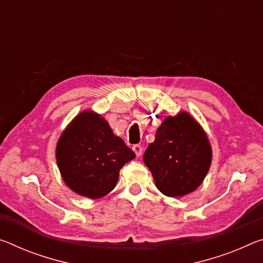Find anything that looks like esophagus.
<instances>
[{"instance_id": "esophagus-1", "label": "esophagus", "mask_w": 263, "mask_h": 263, "mask_svg": "<svg viewBox=\"0 0 263 263\" xmlns=\"http://www.w3.org/2000/svg\"><path fill=\"white\" fill-rule=\"evenodd\" d=\"M132 148H133V151H135L137 157H140L141 154H143V147H141L140 145H135Z\"/></svg>"}]
</instances>
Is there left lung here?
Here are the masks:
<instances>
[{
	"label": "left lung",
	"mask_w": 263,
	"mask_h": 263,
	"mask_svg": "<svg viewBox=\"0 0 263 263\" xmlns=\"http://www.w3.org/2000/svg\"><path fill=\"white\" fill-rule=\"evenodd\" d=\"M143 160L157 189L167 197H184L202 184L212 162L206 132L189 112L167 116L158 127Z\"/></svg>",
	"instance_id": "1"
}]
</instances>
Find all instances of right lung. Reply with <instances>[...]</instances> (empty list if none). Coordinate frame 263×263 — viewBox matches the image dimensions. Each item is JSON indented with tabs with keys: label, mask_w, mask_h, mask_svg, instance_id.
I'll list each match as a JSON object with an SVG mask.
<instances>
[{
	"label": "right lung",
	"mask_w": 263,
	"mask_h": 263,
	"mask_svg": "<svg viewBox=\"0 0 263 263\" xmlns=\"http://www.w3.org/2000/svg\"><path fill=\"white\" fill-rule=\"evenodd\" d=\"M136 154L109 123L92 110H84L62 132L56 161L65 185L82 197L99 199L115 189L119 171Z\"/></svg>",
	"instance_id": "obj_1"
}]
</instances>
